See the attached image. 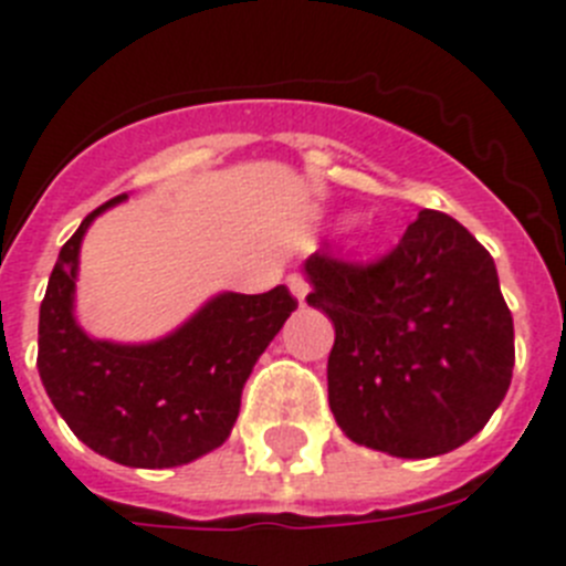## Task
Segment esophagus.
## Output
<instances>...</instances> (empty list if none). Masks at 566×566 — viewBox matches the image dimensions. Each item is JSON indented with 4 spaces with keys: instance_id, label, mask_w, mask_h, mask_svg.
Wrapping results in <instances>:
<instances>
[{
    "instance_id": "obj_1",
    "label": "esophagus",
    "mask_w": 566,
    "mask_h": 566,
    "mask_svg": "<svg viewBox=\"0 0 566 566\" xmlns=\"http://www.w3.org/2000/svg\"><path fill=\"white\" fill-rule=\"evenodd\" d=\"M287 287H291V293L298 298V302H305L307 291H311V284H307V279L302 273L287 275Z\"/></svg>"
}]
</instances>
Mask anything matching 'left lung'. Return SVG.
Instances as JSON below:
<instances>
[{
  "instance_id": "8db88e82",
  "label": "left lung",
  "mask_w": 566,
  "mask_h": 566,
  "mask_svg": "<svg viewBox=\"0 0 566 566\" xmlns=\"http://www.w3.org/2000/svg\"><path fill=\"white\" fill-rule=\"evenodd\" d=\"M307 305L334 322L327 402L359 446L437 458L472 440L506 397L512 313L486 247L452 216L422 210L371 264L313 253Z\"/></svg>"
}]
</instances>
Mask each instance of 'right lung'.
Returning a JSON list of instances; mask_svg holds the SVG:
<instances>
[{
    "mask_svg": "<svg viewBox=\"0 0 566 566\" xmlns=\"http://www.w3.org/2000/svg\"><path fill=\"white\" fill-rule=\"evenodd\" d=\"M123 198L88 212L60 250L40 305L36 368L88 449L123 467H184L230 437L255 359L298 302L284 284L259 296L218 293L158 342L92 339L74 319L80 244L94 218Z\"/></svg>",
    "mask_w": 566,
    "mask_h": 566,
    "instance_id": "1",
    "label": "right lung"
}]
</instances>
